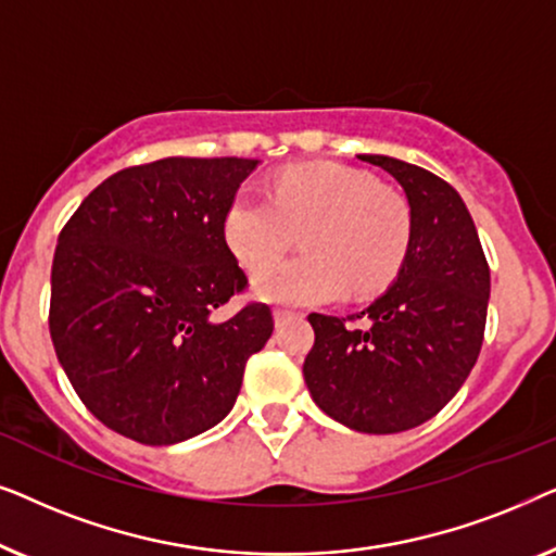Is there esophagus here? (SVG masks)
<instances>
[{
	"label": "esophagus",
	"mask_w": 556,
	"mask_h": 556,
	"mask_svg": "<svg viewBox=\"0 0 556 556\" xmlns=\"http://www.w3.org/2000/svg\"><path fill=\"white\" fill-rule=\"evenodd\" d=\"M273 316H276V326H283L286 321H291V318H295L299 314H293V311L288 308H276L273 311Z\"/></svg>",
	"instance_id": "esophagus-1"
}]
</instances>
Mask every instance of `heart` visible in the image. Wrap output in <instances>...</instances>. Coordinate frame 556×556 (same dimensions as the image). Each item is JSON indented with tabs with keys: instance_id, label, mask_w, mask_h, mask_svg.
Here are the masks:
<instances>
[{
	"instance_id": "b5f03b06",
	"label": "heart",
	"mask_w": 556,
	"mask_h": 556,
	"mask_svg": "<svg viewBox=\"0 0 556 556\" xmlns=\"http://www.w3.org/2000/svg\"><path fill=\"white\" fill-rule=\"evenodd\" d=\"M301 231L307 253L269 266ZM413 235L409 207L367 172L301 164L278 174L270 197L242 187L225 212V240L250 270L255 295L288 306L339 301L384 288L397 276Z\"/></svg>"
}]
</instances>
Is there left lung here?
Listing matches in <instances>:
<instances>
[{
    "label": "left lung",
    "instance_id": "1",
    "mask_svg": "<svg viewBox=\"0 0 556 556\" xmlns=\"http://www.w3.org/2000/svg\"><path fill=\"white\" fill-rule=\"evenodd\" d=\"M402 187L413 235L397 278L359 314L364 329L311 314L308 392L356 432H402L435 417L466 382L483 344L491 273L473 217L435 174L402 159L359 154Z\"/></svg>",
    "mask_w": 556,
    "mask_h": 556
}]
</instances>
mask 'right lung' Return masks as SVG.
Masks as SVG:
<instances>
[{"label": "right lung", "instance_id": "right-lung-1", "mask_svg": "<svg viewBox=\"0 0 556 556\" xmlns=\"http://www.w3.org/2000/svg\"><path fill=\"white\" fill-rule=\"evenodd\" d=\"M257 159L169 156L98 185L58 238L50 337L73 390L105 428L174 445L225 420L265 303L215 318L248 278L225 212Z\"/></svg>", "mask_w": 556, "mask_h": 556}]
</instances>
